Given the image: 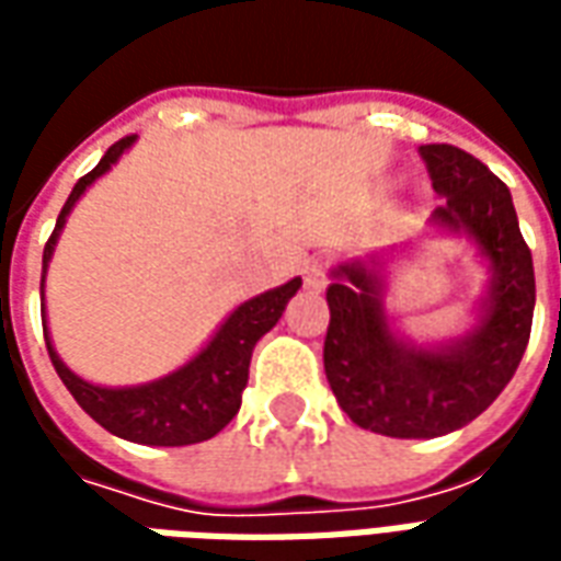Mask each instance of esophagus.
<instances>
[{"label":"esophagus","instance_id":"34e87169","mask_svg":"<svg viewBox=\"0 0 561 561\" xmlns=\"http://www.w3.org/2000/svg\"><path fill=\"white\" fill-rule=\"evenodd\" d=\"M304 285L309 291H321L328 285V261L324 257H309L304 267Z\"/></svg>","mask_w":561,"mask_h":561}]
</instances>
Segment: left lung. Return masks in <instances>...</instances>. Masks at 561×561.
Masks as SVG:
<instances>
[{
  "mask_svg": "<svg viewBox=\"0 0 561 561\" xmlns=\"http://www.w3.org/2000/svg\"><path fill=\"white\" fill-rule=\"evenodd\" d=\"M421 159L435 195L445 197L430 225L469 237L493 276L466 336L417 345L385 309L381 257H354L330 270V390L357 426L390 438H435L486 412L517 373L535 312L531 252L507 185L450 144H426Z\"/></svg>",
  "mask_w": 561,
  "mask_h": 561,
  "instance_id": "left-lung-1",
  "label": "left lung"
}]
</instances>
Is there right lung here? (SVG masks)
<instances>
[{"instance_id": "right-lung-1", "label": "right lung", "mask_w": 561, "mask_h": 561, "mask_svg": "<svg viewBox=\"0 0 561 561\" xmlns=\"http://www.w3.org/2000/svg\"><path fill=\"white\" fill-rule=\"evenodd\" d=\"M131 138L116 140L114 147L107 149L102 161L92 168L87 176H80L78 185L71 188L66 207L56 219V228L50 240L44 245L42 261V324H44V342L54 360L56 376L62 378V385L71 390V397L78 400L83 412L90 414L92 421L102 423L107 433L119 435L135 445H152V447H183L207 442L213 435L225 430L233 421V414L240 412L243 402L245 381H249V364H252V352H255L257 340L276 328V321L285 312V306L291 300L297 288L304 285L300 276L285 282L279 288L257 294L252 300H245L233 309L231 316L225 318L219 330L213 333V340L201 348V352L173 369L168 376L147 381V385H135V388H102L92 385L87 378L75 376L62 357L56 354L54 342H50V330H47V312H44V279H47V264L54 257L56 240L66 228L68 213L75 209L80 195L90 188L99 176L114 168L119 156L126 152Z\"/></svg>"}]
</instances>
